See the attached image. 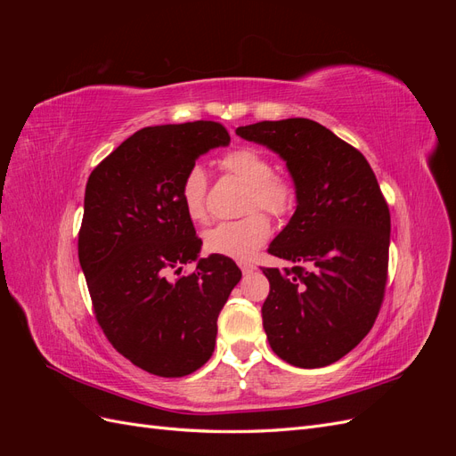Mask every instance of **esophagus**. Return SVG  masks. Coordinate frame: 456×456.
Listing matches in <instances>:
<instances>
[{"mask_svg": "<svg viewBox=\"0 0 456 456\" xmlns=\"http://www.w3.org/2000/svg\"><path fill=\"white\" fill-rule=\"evenodd\" d=\"M240 268H241L243 275H249V273L255 272V266H253V265H240Z\"/></svg>", "mask_w": 456, "mask_h": 456, "instance_id": "1", "label": "esophagus"}]
</instances>
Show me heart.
Returning a JSON list of instances; mask_svg holds the SVG:
<instances>
[{
	"mask_svg": "<svg viewBox=\"0 0 456 456\" xmlns=\"http://www.w3.org/2000/svg\"><path fill=\"white\" fill-rule=\"evenodd\" d=\"M220 167L236 175L240 181L249 186L247 194V209L260 207L273 216H283L293 209L297 191L295 186L278 175L270 161L253 148H233L220 159ZM207 176L200 165L190 167L181 183V201L186 215L194 223H203L207 218L205 209ZM270 220L265 213L253 211L238 220L220 223L209 232H205V249L215 255H223L236 260H249L258 247L270 238Z\"/></svg>",
	"mask_w": 456,
	"mask_h": 456,
	"instance_id": "heart-1",
	"label": "heart"
}]
</instances>
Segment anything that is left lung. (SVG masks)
Wrapping results in <instances>:
<instances>
[{
    "label": "left lung",
    "mask_w": 456,
    "mask_h": 456,
    "mask_svg": "<svg viewBox=\"0 0 456 456\" xmlns=\"http://www.w3.org/2000/svg\"><path fill=\"white\" fill-rule=\"evenodd\" d=\"M236 134L275 151L297 191L295 215L268 247L295 266L262 268L270 281L262 305L270 348L302 369L335 363L379 315L388 278V203L362 151L317 121H258Z\"/></svg>",
    "instance_id": "1"
}]
</instances>
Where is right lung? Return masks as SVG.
I'll list each match as a JSON object with an SVG mask.
<instances>
[{"label":"right lung","instance_id":"right-lung-1","mask_svg":"<svg viewBox=\"0 0 456 456\" xmlns=\"http://www.w3.org/2000/svg\"><path fill=\"white\" fill-rule=\"evenodd\" d=\"M228 144L216 121L144 127L96 165L86 186L77 255L96 322L151 375L186 377L209 362L218 314L241 280L232 258H200L201 240L181 201L186 171ZM191 259L197 272L181 276Z\"/></svg>","mask_w":456,"mask_h":456}]
</instances>
